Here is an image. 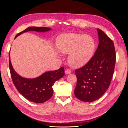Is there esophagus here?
<instances>
[{"mask_svg":"<svg viewBox=\"0 0 128 128\" xmlns=\"http://www.w3.org/2000/svg\"><path fill=\"white\" fill-rule=\"evenodd\" d=\"M65 73L66 74H69L71 73V70L70 69H66V70H65Z\"/></svg>","mask_w":128,"mask_h":128,"instance_id":"1","label":"esophagus"}]
</instances>
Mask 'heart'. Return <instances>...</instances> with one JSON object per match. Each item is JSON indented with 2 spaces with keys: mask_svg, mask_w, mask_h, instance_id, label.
Segmentation results:
<instances>
[{
  "mask_svg": "<svg viewBox=\"0 0 128 128\" xmlns=\"http://www.w3.org/2000/svg\"><path fill=\"white\" fill-rule=\"evenodd\" d=\"M57 45L60 52L69 54L68 62L73 67L86 64L96 48L95 41L91 36L75 33L61 34L58 38Z\"/></svg>",
  "mask_w": 128,
  "mask_h": 128,
  "instance_id": "1",
  "label": "heart"
}]
</instances>
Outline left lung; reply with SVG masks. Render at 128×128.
<instances>
[{"label":"left lung","mask_w":128,"mask_h":128,"mask_svg":"<svg viewBox=\"0 0 128 128\" xmlns=\"http://www.w3.org/2000/svg\"><path fill=\"white\" fill-rule=\"evenodd\" d=\"M97 30L99 42L94 56L86 64L75 70V96L84 102H94L106 92L115 68L116 53L113 42L102 30Z\"/></svg>","instance_id":"8db88e82"}]
</instances>
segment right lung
I'll use <instances>...</instances> for the list:
<instances>
[{"label": "right lung", "instance_id": "add662e5", "mask_svg": "<svg viewBox=\"0 0 128 128\" xmlns=\"http://www.w3.org/2000/svg\"><path fill=\"white\" fill-rule=\"evenodd\" d=\"M51 30L48 27L30 26L18 34H20L29 31L45 32ZM9 67L13 84L18 91L29 101L35 103H43L52 97L53 94L52 86L56 81L64 75V69L61 67L56 70L48 72L35 78H24L15 72L13 68L9 54Z\"/></svg>", "mask_w": 128, "mask_h": 128}]
</instances>
